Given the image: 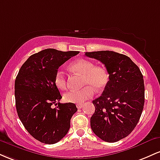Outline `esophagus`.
Instances as JSON below:
<instances>
[{
    "label": "esophagus",
    "instance_id": "esophagus-1",
    "mask_svg": "<svg viewBox=\"0 0 160 160\" xmlns=\"http://www.w3.org/2000/svg\"><path fill=\"white\" fill-rule=\"evenodd\" d=\"M82 107H83V104H77V108H78V109H81Z\"/></svg>",
    "mask_w": 160,
    "mask_h": 160
}]
</instances>
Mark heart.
<instances>
[{"label": "heart", "instance_id": "heart-1", "mask_svg": "<svg viewBox=\"0 0 160 160\" xmlns=\"http://www.w3.org/2000/svg\"><path fill=\"white\" fill-rule=\"evenodd\" d=\"M71 68L83 75L82 86L80 89H71L64 93L63 99L69 103H83L94 95L95 88L97 90L103 89L109 81L108 71L102 66H94L90 61L85 59L77 60L71 64ZM54 82L59 89H65L67 80L65 72L58 70L55 74Z\"/></svg>", "mask_w": 160, "mask_h": 160}]
</instances>
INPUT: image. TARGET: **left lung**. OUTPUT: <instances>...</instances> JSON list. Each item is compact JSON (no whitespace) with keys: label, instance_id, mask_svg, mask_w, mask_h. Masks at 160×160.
<instances>
[{"label":"left lung","instance_id":"left-lung-1","mask_svg":"<svg viewBox=\"0 0 160 160\" xmlns=\"http://www.w3.org/2000/svg\"><path fill=\"white\" fill-rule=\"evenodd\" d=\"M103 63L110 79L102 95L92 101V130L102 140L116 142L135 128L144 104V84L140 69L131 58L113 51L86 52Z\"/></svg>","mask_w":160,"mask_h":160}]
</instances>
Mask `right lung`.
Listing matches in <instances>:
<instances>
[{
    "instance_id": "1",
    "label": "right lung",
    "mask_w": 160,
    "mask_h": 160,
    "mask_svg": "<svg viewBox=\"0 0 160 160\" xmlns=\"http://www.w3.org/2000/svg\"><path fill=\"white\" fill-rule=\"evenodd\" d=\"M78 51L47 49L29 57L15 80L16 107L25 129L42 143L52 144L68 132L78 111L74 103H59L62 95L54 82L58 68ZM58 107L52 108L53 103Z\"/></svg>"
}]
</instances>
